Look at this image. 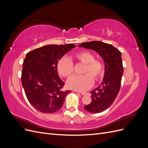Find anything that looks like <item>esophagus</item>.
Segmentation results:
<instances>
[{"label": "esophagus", "mask_w": 148, "mask_h": 148, "mask_svg": "<svg viewBox=\"0 0 148 148\" xmlns=\"http://www.w3.org/2000/svg\"><path fill=\"white\" fill-rule=\"evenodd\" d=\"M76 92L81 93V95H86V92H79V91H76Z\"/></svg>", "instance_id": "esophagus-1"}]
</instances>
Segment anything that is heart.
Returning a JSON list of instances; mask_svg holds the SVG:
<instances>
[{
  "mask_svg": "<svg viewBox=\"0 0 148 148\" xmlns=\"http://www.w3.org/2000/svg\"><path fill=\"white\" fill-rule=\"evenodd\" d=\"M74 59L84 64L83 75H75L67 81V86L71 89L84 91L90 88L94 83L93 78L98 81L104 75L102 62L95 59L93 53L89 51H81L76 53ZM57 69L63 77L68 78L73 73V64L69 58L64 57L58 61Z\"/></svg>",
  "mask_w": 148,
  "mask_h": 148,
  "instance_id": "1",
  "label": "heart"
}]
</instances>
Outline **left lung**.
Wrapping results in <instances>:
<instances>
[{"label": "left lung", "mask_w": 148, "mask_h": 148, "mask_svg": "<svg viewBox=\"0 0 148 148\" xmlns=\"http://www.w3.org/2000/svg\"><path fill=\"white\" fill-rule=\"evenodd\" d=\"M95 51L104 62V78L99 86L91 91L92 101L84 106L91 113H100L113 104L119 92L123 72L121 52L111 44L93 41L78 46Z\"/></svg>", "instance_id": "8db88e82"}]
</instances>
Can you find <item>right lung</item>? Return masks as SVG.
Segmentation results:
<instances>
[{"label":"right lung","mask_w":148,"mask_h":148,"mask_svg":"<svg viewBox=\"0 0 148 148\" xmlns=\"http://www.w3.org/2000/svg\"><path fill=\"white\" fill-rule=\"evenodd\" d=\"M76 46L47 45L26 53L23 64L21 83L26 97L34 108L45 114L57 112L70 90L62 91L64 82L60 78L57 62Z\"/></svg>","instance_id":"obj_1"}]
</instances>
